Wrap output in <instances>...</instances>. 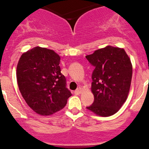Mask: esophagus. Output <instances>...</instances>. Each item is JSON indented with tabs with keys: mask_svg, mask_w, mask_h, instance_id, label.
Here are the masks:
<instances>
[{
	"mask_svg": "<svg viewBox=\"0 0 149 149\" xmlns=\"http://www.w3.org/2000/svg\"><path fill=\"white\" fill-rule=\"evenodd\" d=\"M81 93H82V88H78L77 90H76V91H75V94H76V95H80Z\"/></svg>",
	"mask_w": 149,
	"mask_h": 149,
	"instance_id": "esophagus-1",
	"label": "esophagus"
}]
</instances>
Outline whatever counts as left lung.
Segmentation results:
<instances>
[{"label": "left lung", "mask_w": 149, "mask_h": 149, "mask_svg": "<svg viewBox=\"0 0 149 149\" xmlns=\"http://www.w3.org/2000/svg\"><path fill=\"white\" fill-rule=\"evenodd\" d=\"M86 58L95 66L92 75L93 104L86 108L100 117L119 111L127 100L132 78V64L123 48L107 46Z\"/></svg>", "instance_id": "left-lung-1"}]
</instances>
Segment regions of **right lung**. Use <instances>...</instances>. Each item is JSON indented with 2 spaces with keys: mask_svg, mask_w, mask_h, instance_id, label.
Instances as JSON below:
<instances>
[{
  "mask_svg": "<svg viewBox=\"0 0 149 149\" xmlns=\"http://www.w3.org/2000/svg\"><path fill=\"white\" fill-rule=\"evenodd\" d=\"M60 56L54 50L36 47L24 52L17 66V82L26 103L36 113L49 116L66 106L71 93L61 73Z\"/></svg>",
  "mask_w": 149,
  "mask_h": 149,
  "instance_id": "add662e5",
  "label": "right lung"
}]
</instances>
